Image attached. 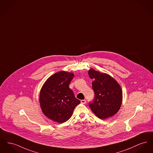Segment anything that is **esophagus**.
<instances>
[{
    "instance_id": "34e87169",
    "label": "esophagus",
    "mask_w": 153,
    "mask_h": 153,
    "mask_svg": "<svg viewBox=\"0 0 153 153\" xmlns=\"http://www.w3.org/2000/svg\"><path fill=\"white\" fill-rule=\"evenodd\" d=\"M81 103L82 104H85L86 103V100L85 99H83V100H81Z\"/></svg>"
}]
</instances>
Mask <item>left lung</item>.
<instances>
[{"mask_svg":"<svg viewBox=\"0 0 153 153\" xmlns=\"http://www.w3.org/2000/svg\"><path fill=\"white\" fill-rule=\"evenodd\" d=\"M92 82L95 99L89 106L97 117L106 119L115 115L121 106L123 91L121 86L109 74L97 71L92 68L88 71Z\"/></svg>","mask_w":153,"mask_h":153,"instance_id":"1","label":"left lung"}]
</instances>
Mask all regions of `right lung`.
Wrapping results in <instances>:
<instances>
[{
    "instance_id": "right-lung-1",
    "label": "right lung",
    "mask_w": 153,
    "mask_h": 153,
    "mask_svg": "<svg viewBox=\"0 0 153 153\" xmlns=\"http://www.w3.org/2000/svg\"><path fill=\"white\" fill-rule=\"evenodd\" d=\"M73 77V73L56 72L47 79L41 88L40 108L45 116L52 121L58 123L66 122L80 103L69 87Z\"/></svg>"
}]
</instances>
